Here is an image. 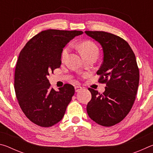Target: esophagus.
<instances>
[{"mask_svg": "<svg viewBox=\"0 0 153 153\" xmlns=\"http://www.w3.org/2000/svg\"><path fill=\"white\" fill-rule=\"evenodd\" d=\"M82 90V87H81V86H77L75 87V90H76V92H79L80 90Z\"/></svg>", "mask_w": 153, "mask_h": 153, "instance_id": "34e87169", "label": "esophagus"}]
</instances>
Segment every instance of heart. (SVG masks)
I'll list each match as a JSON object with an SVG mask.
<instances>
[{
  "label": "heart",
  "mask_w": 153,
  "mask_h": 153,
  "mask_svg": "<svg viewBox=\"0 0 153 153\" xmlns=\"http://www.w3.org/2000/svg\"><path fill=\"white\" fill-rule=\"evenodd\" d=\"M77 47L84 59L90 56H95L97 57L98 55V46L96 45V44L91 42V41H84V42H79V44H77ZM68 52L69 47H65L63 48L61 54L62 59H63L66 57L67 54H68Z\"/></svg>",
  "instance_id": "obj_1"
}]
</instances>
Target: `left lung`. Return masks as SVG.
I'll list each match as a JSON object with an SVG mask.
<instances>
[{
    "mask_svg": "<svg viewBox=\"0 0 153 153\" xmlns=\"http://www.w3.org/2000/svg\"><path fill=\"white\" fill-rule=\"evenodd\" d=\"M85 33L101 45L103 61L97 72L105 83L100 94L89 88L92 98L87 105L90 118L100 126L111 127L122 121L135 101L139 84V69L129 44L120 36L100 31Z\"/></svg>",
    "mask_w": 153,
    "mask_h": 153,
    "instance_id": "1",
    "label": "left lung"
}]
</instances>
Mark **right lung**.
<instances>
[{
  "label": "right lung",
  "mask_w": 153,
  "mask_h": 153,
  "mask_svg": "<svg viewBox=\"0 0 153 153\" xmlns=\"http://www.w3.org/2000/svg\"><path fill=\"white\" fill-rule=\"evenodd\" d=\"M82 31L47 30L27 42L15 67L14 88L21 108L36 125L48 128L59 122L75 93L66 84L52 88L47 76L61 64L63 48Z\"/></svg>",
  "instance_id": "obj_1"
}]
</instances>
